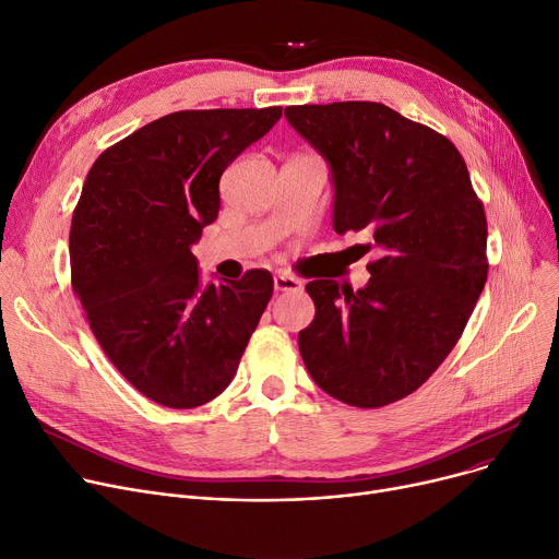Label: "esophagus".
<instances>
[{"instance_id": "esophagus-1", "label": "esophagus", "mask_w": 559, "mask_h": 559, "mask_svg": "<svg viewBox=\"0 0 559 559\" xmlns=\"http://www.w3.org/2000/svg\"><path fill=\"white\" fill-rule=\"evenodd\" d=\"M274 289L276 292H299L301 289V281L295 278V276L278 274V276H274Z\"/></svg>"}]
</instances>
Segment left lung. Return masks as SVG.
Instances as JSON below:
<instances>
[{"label": "left lung", "mask_w": 559, "mask_h": 559, "mask_svg": "<svg viewBox=\"0 0 559 559\" xmlns=\"http://www.w3.org/2000/svg\"><path fill=\"white\" fill-rule=\"evenodd\" d=\"M326 158L333 228L367 230V287L306 285L314 319L299 350L314 383L356 407L421 388L457 344L487 281V219L455 144L376 102L287 106Z\"/></svg>", "instance_id": "8db88e82"}]
</instances>
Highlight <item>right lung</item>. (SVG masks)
<instances>
[{"label": "right lung", "instance_id": "right-lung-1", "mask_svg": "<svg viewBox=\"0 0 559 559\" xmlns=\"http://www.w3.org/2000/svg\"><path fill=\"white\" fill-rule=\"evenodd\" d=\"M281 115L169 112L108 146L85 176L72 289L115 369L165 407H197L228 388L272 299L267 270L201 287L192 245L217 219L224 169Z\"/></svg>", "mask_w": 559, "mask_h": 559}]
</instances>
